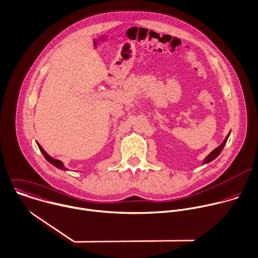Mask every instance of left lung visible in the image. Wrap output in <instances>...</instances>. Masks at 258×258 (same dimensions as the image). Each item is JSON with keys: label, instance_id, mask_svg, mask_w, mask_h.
Wrapping results in <instances>:
<instances>
[{"label": "left lung", "instance_id": "obj_1", "mask_svg": "<svg viewBox=\"0 0 258 258\" xmlns=\"http://www.w3.org/2000/svg\"><path fill=\"white\" fill-rule=\"evenodd\" d=\"M230 133H231V131L229 132V134L227 135V137L225 138V140L223 141V143H222L220 146H218L216 149H214V150L209 154V156L203 160L202 165H205V164H209V163L213 162L215 159H217V158L220 156V153L222 152L223 148L225 147V145H226V143H227V140H228V138H229V136H230Z\"/></svg>", "mask_w": 258, "mask_h": 258}]
</instances>
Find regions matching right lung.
Listing matches in <instances>:
<instances>
[{
  "label": "right lung",
  "instance_id": "add662e5",
  "mask_svg": "<svg viewBox=\"0 0 258 258\" xmlns=\"http://www.w3.org/2000/svg\"><path fill=\"white\" fill-rule=\"evenodd\" d=\"M37 143V142H36ZM37 146H38V148H39V150L41 151V153L43 154V157L45 158V160L49 163V164H51L53 166H55L56 168H58V169H60V170H63V171H68V169L64 166V164H63V162H61V161H59V160H56V159H54V158H51L50 156H48V154L44 151V149L41 147V145L39 144V143H37Z\"/></svg>",
  "mask_w": 258,
  "mask_h": 258
}]
</instances>
